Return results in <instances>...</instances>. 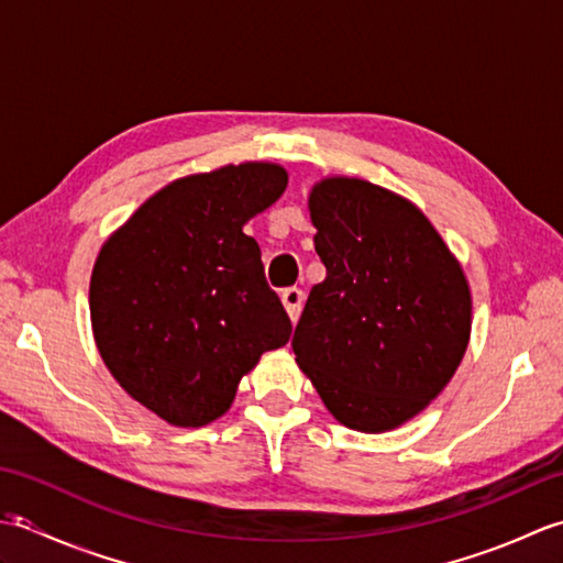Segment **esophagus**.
Returning a JSON list of instances; mask_svg holds the SVG:
<instances>
[{"instance_id": "34e87169", "label": "esophagus", "mask_w": 563, "mask_h": 563, "mask_svg": "<svg viewBox=\"0 0 563 563\" xmlns=\"http://www.w3.org/2000/svg\"><path fill=\"white\" fill-rule=\"evenodd\" d=\"M280 300H283L285 312L290 314V319H292V321L300 319L302 305H305V292H302L300 288H285V290H283V295H280Z\"/></svg>"}]
</instances>
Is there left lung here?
Returning <instances> with one entry per match:
<instances>
[{"label": "left lung", "mask_w": 563, "mask_h": 563, "mask_svg": "<svg viewBox=\"0 0 563 563\" xmlns=\"http://www.w3.org/2000/svg\"><path fill=\"white\" fill-rule=\"evenodd\" d=\"M309 214L327 278L297 321V365L336 421L391 430L421 413L460 367L470 285L426 214L387 188L324 178Z\"/></svg>", "instance_id": "8db88e82"}]
</instances>
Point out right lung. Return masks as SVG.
Masks as SVG:
<instances>
[{"label": "right lung", "instance_id": "1", "mask_svg": "<svg viewBox=\"0 0 563 563\" xmlns=\"http://www.w3.org/2000/svg\"><path fill=\"white\" fill-rule=\"evenodd\" d=\"M288 186L278 164H227L142 202L93 263L89 309L106 367L166 423L220 418L258 357L290 341V317L242 227Z\"/></svg>", "mask_w": 563, "mask_h": 563}]
</instances>
